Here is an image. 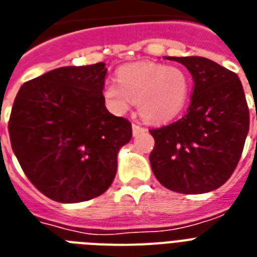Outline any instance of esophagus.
Segmentation results:
<instances>
[{
    "label": "esophagus",
    "mask_w": 257,
    "mask_h": 257,
    "mask_svg": "<svg viewBox=\"0 0 257 257\" xmlns=\"http://www.w3.org/2000/svg\"><path fill=\"white\" fill-rule=\"evenodd\" d=\"M143 131H146L145 127H142L138 123H133V134H134V137L139 135L141 133H143Z\"/></svg>",
    "instance_id": "34e87169"
}]
</instances>
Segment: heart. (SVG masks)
Here are the masks:
<instances>
[{
  "mask_svg": "<svg viewBox=\"0 0 257 257\" xmlns=\"http://www.w3.org/2000/svg\"><path fill=\"white\" fill-rule=\"evenodd\" d=\"M116 82L104 85L106 103L116 114H123L137 103L139 115L150 123H166L183 110L190 96L188 74L163 63H131L120 67Z\"/></svg>",
  "mask_w": 257,
  "mask_h": 257,
  "instance_id": "heart-1",
  "label": "heart"
}]
</instances>
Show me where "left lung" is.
I'll return each instance as SVG.
<instances>
[{"label": "left lung", "mask_w": 257, "mask_h": 257, "mask_svg": "<svg viewBox=\"0 0 257 257\" xmlns=\"http://www.w3.org/2000/svg\"><path fill=\"white\" fill-rule=\"evenodd\" d=\"M183 63L194 93L183 118L151 128L154 175L180 194H203L229 179L239 163L249 130L243 86L233 71L203 57H167Z\"/></svg>", "instance_id": "8db88e82"}]
</instances>
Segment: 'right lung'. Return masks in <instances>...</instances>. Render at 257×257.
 Returning <instances> with one entry per match:
<instances>
[{
    "label": "right lung",
    "mask_w": 257,
    "mask_h": 257,
    "mask_svg": "<svg viewBox=\"0 0 257 257\" xmlns=\"http://www.w3.org/2000/svg\"><path fill=\"white\" fill-rule=\"evenodd\" d=\"M103 62L54 69L25 82L9 119L12 149L45 196L79 203L99 196L116 174L131 123L104 106Z\"/></svg>",
    "instance_id": "obj_1"
}]
</instances>
